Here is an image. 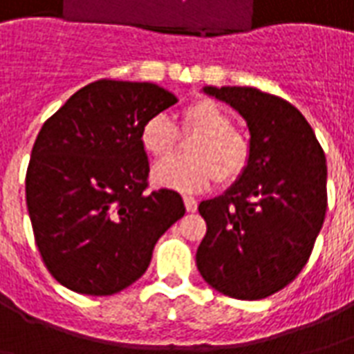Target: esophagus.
<instances>
[{"label":"esophagus","mask_w":354,"mask_h":354,"mask_svg":"<svg viewBox=\"0 0 354 354\" xmlns=\"http://www.w3.org/2000/svg\"><path fill=\"white\" fill-rule=\"evenodd\" d=\"M184 205H185V210H187V212H195V210H197V201L193 199V197H187V195H184Z\"/></svg>","instance_id":"34e87169"}]
</instances>
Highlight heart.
<instances>
[{"instance_id":"b5f03b06","label":"heart","mask_w":354,"mask_h":354,"mask_svg":"<svg viewBox=\"0 0 354 354\" xmlns=\"http://www.w3.org/2000/svg\"><path fill=\"white\" fill-rule=\"evenodd\" d=\"M180 140H192L185 161L157 165L151 172L155 185L176 192L207 189L235 184L250 162V142L233 129V117L220 104L199 98L187 104L174 127L169 117L153 115L140 129V144L151 159L167 161L180 149Z\"/></svg>"}]
</instances>
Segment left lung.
Listing matches in <instances>:
<instances>
[{
    "instance_id": "1",
    "label": "left lung",
    "mask_w": 354,
    "mask_h": 354,
    "mask_svg": "<svg viewBox=\"0 0 354 354\" xmlns=\"http://www.w3.org/2000/svg\"><path fill=\"white\" fill-rule=\"evenodd\" d=\"M245 117L250 162L216 199L203 201L201 277L225 296L263 299L304 269L326 216V157L290 102L254 87H205Z\"/></svg>"
}]
</instances>
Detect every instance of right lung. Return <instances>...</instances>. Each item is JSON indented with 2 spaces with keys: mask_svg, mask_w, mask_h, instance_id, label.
Returning <instances> with one entry per match:
<instances>
[{
  "mask_svg": "<svg viewBox=\"0 0 354 354\" xmlns=\"http://www.w3.org/2000/svg\"><path fill=\"white\" fill-rule=\"evenodd\" d=\"M178 98L153 83L100 80L43 123L26 170L37 250L62 286L111 296L146 273L155 243L185 214L172 189L147 192L140 129Z\"/></svg>",
  "mask_w": 354,
  "mask_h": 354,
  "instance_id": "1",
  "label": "right lung"
}]
</instances>
